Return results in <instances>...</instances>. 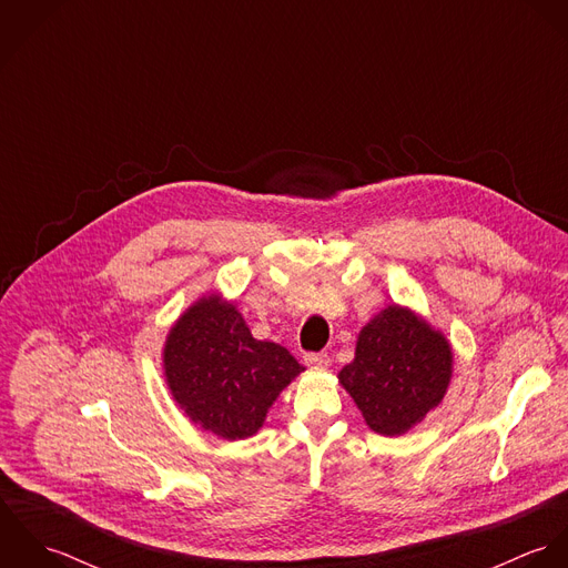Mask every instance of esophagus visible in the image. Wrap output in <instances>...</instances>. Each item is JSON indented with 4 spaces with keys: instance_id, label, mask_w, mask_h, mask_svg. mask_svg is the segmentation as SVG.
<instances>
[{
    "instance_id": "esophagus-1",
    "label": "esophagus",
    "mask_w": 568,
    "mask_h": 568,
    "mask_svg": "<svg viewBox=\"0 0 568 568\" xmlns=\"http://www.w3.org/2000/svg\"><path fill=\"white\" fill-rule=\"evenodd\" d=\"M304 363L308 365V367H329V356L325 354V352H308V354H304Z\"/></svg>"
}]
</instances>
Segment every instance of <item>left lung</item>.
<instances>
[{
  "label": "left lung",
  "instance_id": "obj_1",
  "mask_svg": "<svg viewBox=\"0 0 568 568\" xmlns=\"http://www.w3.org/2000/svg\"><path fill=\"white\" fill-rule=\"evenodd\" d=\"M453 376L446 336L403 306H387L365 325L356 356L338 374L367 426L403 435L442 403Z\"/></svg>",
  "mask_w": 568,
  "mask_h": 568
}]
</instances>
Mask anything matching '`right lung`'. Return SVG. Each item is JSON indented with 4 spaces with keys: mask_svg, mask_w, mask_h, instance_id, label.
<instances>
[{
    "mask_svg": "<svg viewBox=\"0 0 568 568\" xmlns=\"http://www.w3.org/2000/svg\"><path fill=\"white\" fill-rule=\"evenodd\" d=\"M163 369L176 405L223 439L257 433L280 392L304 372L286 347L253 338L221 295L199 300L172 325Z\"/></svg>",
    "mask_w": 568,
    "mask_h": 568,
    "instance_id": "obj_1",
    "label": "right lung"
}]
</instances>
